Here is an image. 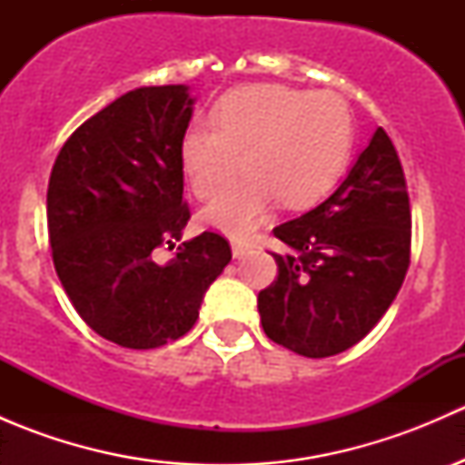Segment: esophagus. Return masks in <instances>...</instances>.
<instances>
[{
	"mask_svg": "<svg viewBox=\"0 0 465 465\" xmlns=\"http://www.w3.org/2000/svg\"><path fill=\"white\" fill-rule=\"evenodd\" d=\"M247 252H252V245H250V242L232 241V254L236 256V259H241V256H245Z\"/></svg>",
	"mask_w": 465,
	"mask_h": 465,
	"instance_id": "1",
	"label": "esophagus"
}]
</instances>
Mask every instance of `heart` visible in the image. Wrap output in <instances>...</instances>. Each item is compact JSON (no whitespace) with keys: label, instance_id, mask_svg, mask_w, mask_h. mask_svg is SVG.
Masks as SVG:
<instances>
[{"label":"heart","instance_id":"obj_1","mask_svg":"<svg viewBox=\"0 0 465 465\" xmlns=\"http://www.w3.org/2000/svg\"><path fill=\"white\" fill-rule=\"evenodd\" d=\"M213 128L193 124L180 139V166L198 198L235 179L242 157L251 173L203 211V223L242 238L281 203L303 209L322 200L353 148V114L332 92L250 85L229 92L213 110Z\"/></svg>","mask_w":465,"mask_h":465}]
</instances>
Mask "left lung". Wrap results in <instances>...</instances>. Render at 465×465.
Listing matches in <instances>:
<instances>
[{
    "label": "left lung",
    "instance_id": "left-lung-1",
    "mask_svg": "<svg viewBox=\"0 0 465 465\" xmlns=\"http://www.w3.org/2000/svg\"><path fill=\"white\" fill-rule=\"evenodd\" d=\"M285 254L259 292L265 335L306 358H331L369 335L396 299L411 254L405 173L378 128L335 193L272 229Z\"/></svg>",
    "mask_w": 465,
    "mask_h": 465
}]
</instances>
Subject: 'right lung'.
<instances>
[{"label":"right lung","mask_w":465,"mask_h":465,"mask_svg":"<svg viewBox=\"0 0 465 465\" xmlns=\"http://www.w3.org/2000/svg\"><path fill=\"white\" fill-rule=\"evenodd\" d=\"M184 85L139 87L74 130L51 168L46 224L55 272L83 322L124 349L148 351L193 328L200 303L229 261L215 232L182 242L180 139L189 128Z\"/></svg>","instance_id":"obj_1"}]
</instances>
